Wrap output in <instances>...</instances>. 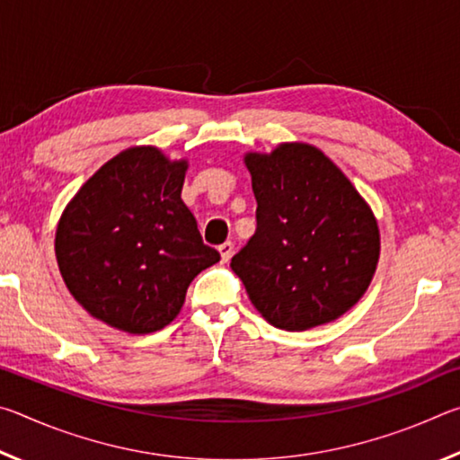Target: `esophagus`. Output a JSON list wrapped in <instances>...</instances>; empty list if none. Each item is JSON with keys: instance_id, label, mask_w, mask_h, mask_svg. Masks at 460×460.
Instances as JSON below:
<instances>
[{"instance_id": "34e87169", "label": "esophagus", "mask_w": 460, "mask_h": 460, "mask_svg": "<svg viewBox=\"0 0 460 460\" xmlns=\"http://www.w3.org/2000/svg\"><path fill=\"white\" fill-rule=\"evenodd\" d=\"M219 253H221V261L227 263L233 258V253H235V245H233L231 241H227V243L219 245Z\"/></svg>"}]
</instances>
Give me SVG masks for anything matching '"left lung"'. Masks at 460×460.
<instances>
[{
    "label": "left lung",
    "mask_w": 460,
    "mask_h": 460,
    "mask_svg": "<svg viewBox=\"0 0 460 460\" xmlns=\"http://www.w3.org/2000/svg\"><path fill=\"white\" fill-rule=\"evenodd\" d=\"M258 200L253 237L231 270L270 324L306 331L347 313L367 290L379 229L349 178L308 144L247 154Z\"/></svg>",
    "instance_id": "8db88e82"
}]
</instances>
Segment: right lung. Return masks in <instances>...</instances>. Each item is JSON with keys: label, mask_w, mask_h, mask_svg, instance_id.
Here are the masks:
<instances>
[{"label": "right lung", "mask_w": 460, "mask_h": 460, "mask_svg": "<svg viewBox=\"0 0 460 460\" xmlns=\"http://www.w3.org/2000/svg\"><path fill=\"white\" fill-rule=\"evenodd\" d=\"M186 162L129 147L101 166L60 217L62 279L91 316L131 334L164 329L186 290L221 260L181 199Z\"/></svg>", "instance_id": "1"}]
</instances>
